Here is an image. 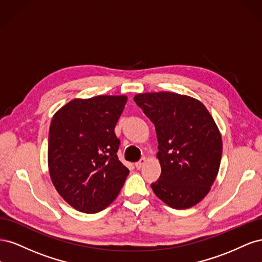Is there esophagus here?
<instances>
[{"instance_id":"obj_1","label":"esophagus","mask_w":262,"mask_h":262,"mask_svg":"<svg viewBox=\"0 0 262 262\" xmlns=\"http://www.w3.org/2000/svg\"><path fill=\"white\" fill-rule=\"evenodd\" d=\"M145 163H146V158H145V157L141 158V160H140L139 162H137V163H136V167H137L138 169H141L142 167H143Z\"/></svg>"}]
</instances>
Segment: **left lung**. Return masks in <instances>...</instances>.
Here are the masks:
<instances>
[{
    "mask_svg": "<svg viewBox=\"0 0 262 262\" xmlns=\"http://www.w3.org/2000/svg\"><path fill=\"white\" fill-rule=\"evenodd\" d=\"M134 101L155 125L161 176L154 193L173 209H188L210 191L220 169L222 138L201 101L176 93H145Z\"/></svg>",
    "mask_w": 262,
    "mask_h": 262,
    "instance_id": "obj_1",
    "label": "left lung"
}]
</instances>
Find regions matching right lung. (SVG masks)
Returning a JSON list of instances; mask_svg holds the SVG:
<instances>
[{
    "instance_id": "add662e5",
    "label": "right lung",
    "mask_w": 262,
    "mask_h": 262,
    "mask_svg": "<svg viewBox=\"0 0 262 262\" xmlns=\"http://www.w3.org/2000/svg\"><path fill=\"white\" fill-rule=\"evenodd\" d=\"M126 96L73 99L59 109L49 129L48 165L52 184L71 207L97 213L112 203L129 169L119 161L115 126Z\"/></svg>"
}]
</instances>
